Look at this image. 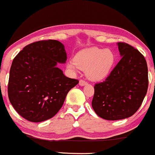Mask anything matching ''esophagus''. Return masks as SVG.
Listing matches in <instances>:
<instances>
[{"mask_svg": "<svg viewBox=\"0 0 155 155\" xmlns=\"http://www.w3.org/2000/svg\"><path fill=\"white\" fill-rule=\"evenodd\" d=\"M87 84V82H86L85 81H83V80H81V81H79V85L81 86V87H83V86H85Z\"/></svg>", "mask_w": 155, "mask_h": 155, "instance_id": "obj_1", "label": "esophagus"}]
</instances>
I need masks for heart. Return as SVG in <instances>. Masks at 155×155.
<instances>
[{
    "label": "heart",
    "instance_id": "1",
    "mask_svg": "<svg viewBox=\"0 0 155 155\" xmlns=\"http://www.w3.org/2000/svg\"><path fill=\"white\" fill-rule=\"evenodd\" d=\"M115 61L112 50L93 47L84 49L75 55L74 61L68 62L67 68L86 71L87 78L93 81H101L109 74Z\"/></svg>",
    "mask_w": 155,
    "mask_h": 155
}]
</instances>
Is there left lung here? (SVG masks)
I'll use <instances>...</instances> for the list:
<instances>
[{"label": "left lung", "instance_id": "obj_1", "mask_svg": "<svg viewBox=\"0 0 155 155\" xmlns=\"http://www.w3.org/2000/svg\"><path fill=\"white\" fill-rule=\"evenodd\" d=\"M121 59L105 81L96 84L92 107L108 120L127 118L141 106L148 86V67L139 50L126 43H117Z\"/></svg>", "mask_w": 155, "mask_h": 155}]
</instances>
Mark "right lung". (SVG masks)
I'll return each instance as SVG.
<instances>
[{"mask_svg":"<svg viewBox=\"0 0 155 155\" xmlns=\"http://www.w3.org/2000/svg\"><path fill=\"white\" fill-rule=\"evenodd\" d=\"M66 60L65 46L56 40L32 43L18 53L10 68L8 96L19 115L38 123L59 111L68 91L79 82L58 68Z\"/></svg>","mask_w":155,"mask_h":155,"instance_id":"right-lung-1","label":"right lung"}]
</instances>
